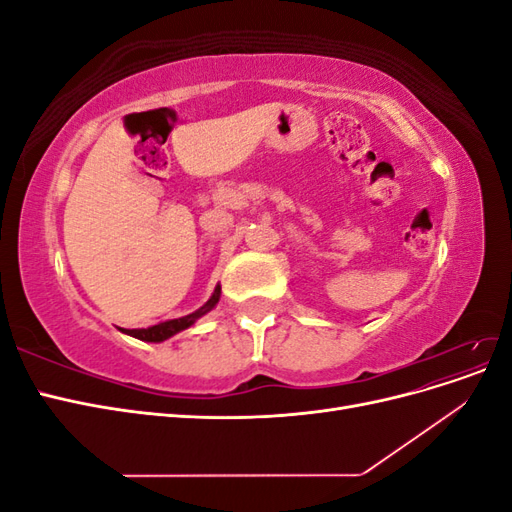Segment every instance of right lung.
<instances>
[{"label":"right lung","instance_id":"obj_1","mask_svg":"<svg viewBox=\"0 0 512 512\" xmlns=\"http://www.w3.org/2000/svg\"><path fill=\"white\" fill-rule=\"evenodd\" d=\"M218 301H220V286L215 288L213 297H211L203 307H200L198 312H194V314H190V316L164 320V322L153 324V327H149V329H123V333H128V335H132V337H136V339H143V342H164V339H168L170 335H175V333H179V331H183V329L192 327V324L196 322V318L207 314L209 309L215 307V303H218Z\"/></svg>","mask_w":512,"mask_h":512}]
</instances>
